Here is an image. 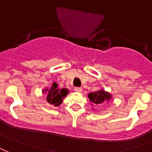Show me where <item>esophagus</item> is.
Listing matches in <instances>:
<instances>
[{
  "label": "esophagus",
  "mask_w": 152,
  "mask_h": 152,
  "mask_svg": "<svg viewBox=\"0 0 152 152\" xmlns=\"http://www.w3.org/2000/svg\"><path fill=\"white\" fill-rule=\"evenodd\" d=\"M75 91H76V92H79L80 93L82 92V91H83V89H82V88H75Z\"/></svg>",
  "instance_id": "1"
}]
</instances>
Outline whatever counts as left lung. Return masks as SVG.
I'll return each mask as SVG.
<instances>
[{"instance_id":"obj_1","label":"left lung","mask_w":152,"mask_h":152,"mask_svg":"<svg viewBox=\"0 0 152 152\" xmlns=\"http://www.w3.org/2000/svg\"><path fill=\"white\" fill-rule=\"evenodd\" d=\"M88 98L92 103L99 105L104 102L110 101V99H112V95L105 91L100 90L95 91V92L89 93Z\"/></svg>"}]
</instances>
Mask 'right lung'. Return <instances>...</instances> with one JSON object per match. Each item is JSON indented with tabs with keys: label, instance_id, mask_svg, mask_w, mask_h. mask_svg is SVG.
<instances>
[{
	"label": "right lung",
	"instance_id": "right-lung-1",
	"mask_svg": "<svg viewBox=\"0 0 152 152\" xmlns=\"http://www.w3.org/2000/svg\"><path fill=\"white\" fill-rule=\"evenodd\" d=\"M45 91L43 90V92H45ZM48 91L47 93V98L46 100L49 103L52 104L55 106H58L59 105L61 104L63 102V99H64L69 93V91L66 88H62V89H59L57 88V84L56 83H53V86L50 89H46V91Z\"/></svg>",
	"mask_w": 152,
	"mask_h": 152
}]
</instances>
